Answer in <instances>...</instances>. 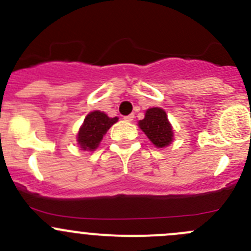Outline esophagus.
<instances>
[{
    "mask_svg": "<svg viewBox=\"0 0 251 251\" xmlns=\"http://www.w3.org/2000/svg\"><path fill=\"white\" fill-rule=\"evenodd\" d=\"M133 118H135V115H133V114H130V115L125 116V118H124V120L127 121V123H131V121L133 120Z\"/></svg>",
    "mask_w": 251,
    "mask_h": 251,
    "instance_id": "34e87169",
    "label": "esophagus"
}]
</instances>
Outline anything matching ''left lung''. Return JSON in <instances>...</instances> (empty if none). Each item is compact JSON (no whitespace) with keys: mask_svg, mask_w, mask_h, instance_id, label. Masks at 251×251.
Returning <instances> with one entry per match:
<instances>
[{"mask_svg":"<svg viewBox=\"0 0 251 251\" xmlns=\"http://www.w3.org/2000/svg\"><path fill=\"white\" fill-rule=\"evenodd\" d=\"M138 126L157 148L167 147L172 145L174 140L173 126L168 120L167 113L162 108L147 109L145 119L138 121Z\"/></svg>","mask_w":251,"mask_h":251,"instance_id":"obj_1","label":"left lung"}]
</instances>
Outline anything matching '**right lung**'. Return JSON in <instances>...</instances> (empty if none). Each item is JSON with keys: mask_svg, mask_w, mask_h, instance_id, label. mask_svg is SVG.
Masks as SVG:
<instances>
[{"mask_svg": "<svg viewBox=\"0 0 251 251\" xmlns=\"http://www.w3.org/2000/svg\"><path fill=\"white\" fill-rule=\"evenodd\" d=\"M118 120L119 118H109L103 111H91L86 116L77 133V142L81 150L96 151L106 131Z\"/></svg>", "mask_w": 251, "mask_h": 251, "instance_id": "right-lung-1", "label": "right lung"}]
</instances>
